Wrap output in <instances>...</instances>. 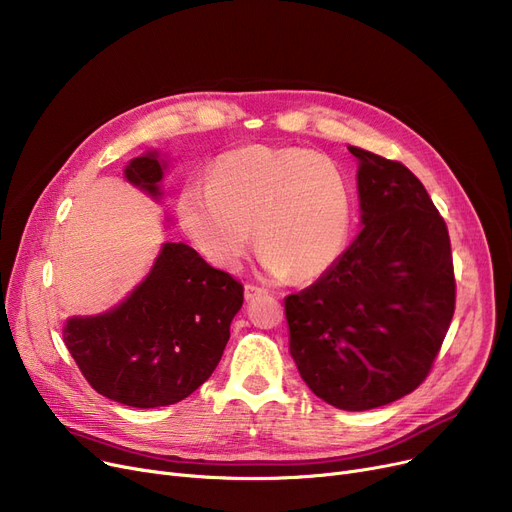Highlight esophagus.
Instances as JSON below:
<instances>
[{"label": "esophagus", "instance_id": "34e87169", "mask_svg": "<svg viewBox=\"0 0 512 512\" xmlns=\"http://www.w3.org/2000/svg\"><path fill=\"white\" fill-rule=\"evenodd\" d=\"M263 294H265V290L259 288V286H253V284H247V286H245V299H247V301H253V299H257V297H263Z\"/></svg>", "mask_w": 512, "mask_h": 512}]
</instances>
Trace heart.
I'll use <instances>...</instances> for the list:
<instances>
[{
	"instance_id": "obj_1",
	"label": "heart",
	"mask_w": 512,
	"mask_h": 512,
	"mask_svg": "<svg viewBox=\"0 0 512 512\" xmlns=\"http://www.w3.org/2000/svg\"><path fill=\"white\" fill-rule=\"evenodd\" d=\"M178 218L201 255L238 270L255 242L261 272L315 280L344 253L355 218L351 180L334 159L303 147L251 145L224 153L209 182L186 184Z\"/></svg>"
}]
</instances>
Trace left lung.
<instances>
[{"label": "left lung", "instance_id": "8db88e82", "mask_svg": "<svg viewBox=\"0 0 512 512\" xmlns=\"http://www.w3.org/2000/svg\"><path fill=\"white\" fill-rule=\"evenodd\" d=\"M361 230L326 274L284 299L290 355L315 396L369 411L413 392L454 313L450 238L419 178L348 147Z\"/></svg>", "mask_w": 512, "mask_h": 512}]
</instances>
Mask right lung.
Instances as JSON below:
<instances>
[{
  "mask_svg": "<svg viewBox=\"0 0 512 512\" xmlns=\"http://www.w3.org/2000/svg\"><path fill=\"white\" fill-rule=\"evenodd\" d=\"M170 157H132L124 178L155 203L164 197ZM172 226L166 215V228ZM245 288L184 242H161L149 274L95 315H72L64 342L87 382L114 402L168 407L191 396L218 367Z\"/></svg>",
  "mask_w": 512,
  "mask_h": 512,
  "instance_id": "1",
  "label": "right lung"
}]
</instances>
